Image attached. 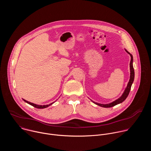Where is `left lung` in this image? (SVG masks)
<instances>
[{
	"mask_svg": "<svg viewBox=\"0 0 151 151\" xmlns=\"http://www.w3.org/2000/svg\"><path fill=\"white\" fill-rule=\"evenodd\" d=\"M131 56V61H130V81H129L128 83V85L127 86V88H125V91L124 92V93L122 94V95L121 96V97H119L118 99L116 100L115 101L109 103V104H99V103H95L94 101H93V103H94L95 104L100 106H101V107H112V106H114L119 103H122V101H124L126 98L127 97V96H128L129 94V93H130V91L131 90V87H132V85L133 82V81H134V68H133V55L130 53L128 52L127 50H125Z\"/></svg>",
	"mask_w": 151,
	"mask_h": 151,
	"instance_id": "obj_1",
	"label": "left lung"
}]
</instances>
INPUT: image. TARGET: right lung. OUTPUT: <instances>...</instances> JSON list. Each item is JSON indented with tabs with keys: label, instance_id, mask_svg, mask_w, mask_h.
Here are the masks:
<instances>
[{
	"label": "right lung",
	"instance_id": "obj_1",
	"mask_svg": "<svg viewBox=\"0 0 151 151\" xmlns=\"http://www.w3.org/2000/svg\"><path fill=\"white\" fill-rule=\"evenodd\" d=\"M23 100H24V101H26V103H27L28 104H29L35 107H36V108H38V109H44V108H45V107H48L49 106L51 105L52 103H54V102H53V103H51V104H47V105H37V104L32 103H31V102H29V101H26V100H24V99H23Z\"/></svg>",
	"mask_w": 151,
	"mask_h": 151
}]
</instances>
